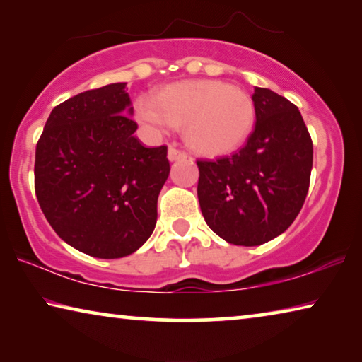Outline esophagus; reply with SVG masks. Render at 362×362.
I'll list each match as a JSON object with an SVG mask.
<instances>
[{"label":"esophagus","instance_id":"obj_1","mask_svg":"<svg viewBox=\"0 0 362 362\" xmlns=\"http://www.w3.org/2000/svg\"><path fill=\"white\" fill-rule=\"evenodd\" d=\"M168 158H169V161H177V159H183V158H187V153H185V151H182V150H179V148H175V146H169V150H168Z\"/></svg>","mask_w":362,"mask_h":362}]
</instances>
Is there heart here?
Returning a JSON list of instances; mask_svg holds the SVG:
<instances>
[{
  "instance_id": "heart-1",
  "label": "heart",
  "mask_w": 362,
  "mask_h": 362,
  "mask_svg": "<svg viewBox=\"0 0 362 362\" xmlns=\"http://www.w3.org/2000/svg\"><path fill=\"white\" fill-rule=\"evenodd\" d=\"M137 118L156 132L185 124V139L194 151L223 156L249 139L255 124V105L247 93L217 79L182 81L155 97L136 102Z\"/></svg>"
}]
</instances>
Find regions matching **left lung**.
Instances as JSON below:
<instances>
[{"label": "left lung", "instance_id": "8db88e82", "mask_svg": "<svg viewBox=\"0 0 362 362\" xmlns=\"http://www.w3.org/2000/svg\"><path fill=\"white\" fill-rule=\"evenodd\" d=\"M255 127L231 156L196 161L198 199L209 228L230 244L260 246L289 228L305 203L313 142L298 108L255 88Z\"/></svg>", "mask_w": 362, "mask_h": 362}]
</instances>
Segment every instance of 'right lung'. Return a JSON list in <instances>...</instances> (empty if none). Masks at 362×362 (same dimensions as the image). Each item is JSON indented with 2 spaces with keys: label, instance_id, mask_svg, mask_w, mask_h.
I'll return each instance as SVG.
<instances>
[{
  "label": "right lung",
  "instance_id": "right-lung-1",
  "mask_svg": "<svg viewBox=\"0 0 362 362\" xmlns=\"http://www.w3.org/2000/svg\"><path fill=\"white\" fill-rule=\"evenodd\" d=\"M126 83L107 84L52 110L36 144L35 192L54 231L97 259L142 246L169 177L168 146L146 148L134 132Z\"/></svg>",
  "mask_w": 362,
  "mask_h": 362
}]
</instances>
